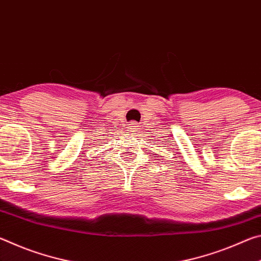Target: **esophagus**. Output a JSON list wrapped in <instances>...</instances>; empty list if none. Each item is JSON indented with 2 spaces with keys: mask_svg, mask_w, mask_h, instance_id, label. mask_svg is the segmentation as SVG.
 Returning <instances> with one entry per match:
<instances>
[{
  "mask_svg": "<svg viewBox=\"0 0 261 261\" xmlns=\"http://www.w3.org/2000/svg\"><path fill=\"white\" fill-rule=\"evenodd\" d=\"M127 130H129L131 134H136L138 131V125H137L136 122H130V124L127 125Z\"/></svg>",
  "mask_w": 261,
  "mask_h": 261,
  "instance_id": "34e87169",
  "label": "esophagus"
}]
</instances>
